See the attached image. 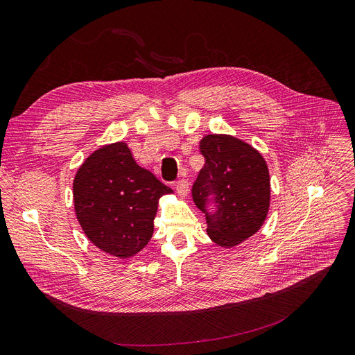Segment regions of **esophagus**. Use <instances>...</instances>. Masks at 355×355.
<instances>
[{
    "label": "esophagus",
    "mask_w": 355,
    "mask_h": 355,
    "mask_svg": "<svg viewBox=\"0 0 355 355\" xmlns=\"http://www.w3.org/2000/svg\"><path fill=\"white\" fill-rule=\"evenodd\" d=\"M175 190L181 196V198H186L189 194V181L187 180H178L175 182Z\"/></svg>",
    "instance_id": "esophagus-1"
}]
</instances>
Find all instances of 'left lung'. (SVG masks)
<instances>
[{
  "mask_svg": "<svg viewBox=\"0 0 355 355\" xmlns=\"http://www.w3.org/2000/svg\"><path fill=\"white\" fill-rule=\"evenodd\" d=\"M205 165L196 178L193 200L206 215L207 235L220 247H234L263 225L269 211L268 165L245 141L225 135L200 140ZM214 202L216 211L207 206Z\"/></svg>",
  "mask_w": 355,
  "mask_h": 355,
  "instance_id": "8db88e82",
  "label": "left lung"
}]
</instances>
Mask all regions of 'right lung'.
I'll return each instance as SVG.
<instances>
[{"label": "right lung", "mask_w": 355, "mask_h": 355, "mask_svg": "<svg viewBox=\"0 0 355 355\" xmlns=\"http://www.w3.org/2000/svg\"><path fill=\"white\" fill-rule=\"evenodd\" d=\"M168 193L173 190L139 166L123 141L92 153L73 182L76 215L87 239L120 259L149 243L157 199Z\"/></svg>", "instance_id": "1"}]
</instances>
